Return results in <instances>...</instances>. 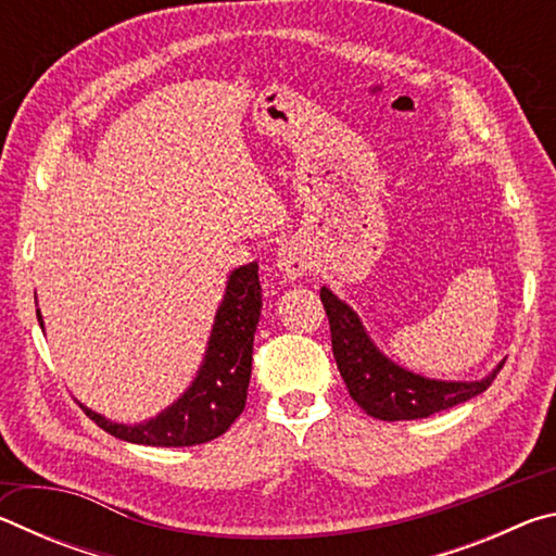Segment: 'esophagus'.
<instances>
[{
	"instance_id": "1",
	"label": "esophagus",
	"mask_w": 556,
	"mask_h": 556,
	"mask_svg": "<svg viewBox=\"0 0 556 556\" xmlns=\"http://www.w3.org/2000/svg\"><path fill=\"white\" fill-rule=\"evenodd\" d=\"M277 267L285 271L289 279H299L306 271V257L296 244H281L277 252Z\"/></svg>"
}]
</instances>
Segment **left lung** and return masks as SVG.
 <instances>
[{"instance_id":"8db88e82","label":"left lung","mask_w":556,"mask_h":556,"mask_svg":"<svg viewBox=\"0 0 556 556\" xmlns=\"http://www.w3.org/2000/svg\"><path fill=\"white\" fill-rule=\"evenodd\" d=\"M321 301L328 324H331L333 357L345 388L357 407H363L375 419H425L429 414L448 409L485 392L503 368L501 363L491 375L473 382L425 378V375L400 368L388 355H382L378 345L370 341L357 314L328 287L321 289Z\"/></svg>"}]
</instances>
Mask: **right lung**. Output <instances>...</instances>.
Wrapping results in <instances>:
<instances>
[{
	"label": "right lung",
	"mask_w": 556,
	"mask_h": 556,
	"mask_svg": "<svg viewBox=\"0 0 556 556\" xmlns=\"http://www.w3.org/2000/svg\"><path fill=\"white\" fill-rule=\"evenodd\" d=\"M262 312L257 262L242 265L228 277L225 296L215 314L199 375L172 407L142 425H117L80 404L83 412L108 434L144 446H195L218 439L244 409L252 372V341ZM36 318L43 328L41 312Z\"/></svg>",
	"instance_id": "1"
}]
</instances>
